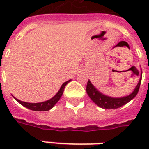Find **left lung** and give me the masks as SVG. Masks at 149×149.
<instances>
[{
    "label": "left lung",
    "instance_id": "left-lung-1",
    "mask_svg": "<svg viewBox=\"0 0 149 149\" xmlns=\"http://www.w3.org/2000/svg\"><path fill=\"white\" fill-rule=\"evenodd\" d=\"M141 78H142V73H141L139 83L136 85L134 91L132 92V93L128 95L127 97H121V98H112V97H107V96H104L102 93H100V92L92 84L89 80L88 81L86 92L91 98V100L99 107L102 108V109H118L120 107L128 103L130 100H132L136 96V94L138 93L139 89H140V86H141Z\"/></svg>",
    "mask_w": 149,
    "mask_h": 149
}]
</instances>
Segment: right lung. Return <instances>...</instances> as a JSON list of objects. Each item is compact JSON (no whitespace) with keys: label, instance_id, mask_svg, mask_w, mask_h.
<instances>
[{"label":"right lung","instance_id":"right-lung-1","mask_svg":"<svg viewBox=\"0 0 149 149\" xmlns=\"http://www.w3.org/2000/svg\"><path fill=\"white\" fill-rule=\"evenodd\" d=\"M69 81H70V80L65 82L61 85V87L60 88V90L58 91V93L56 94L52 99L47 100V101H45V102H41V103H27V102L21 101V100H17V99H16V100H17L21 104H22L23 106L29 109L33 110V111H40V112L41 111H48V110L51 109L52 107L57 103V101L61 99L62 94H63V92H64V89H65V85L68 84Z\"/></svg>","mask_w":149,"mask_h":149}]
</instances>
